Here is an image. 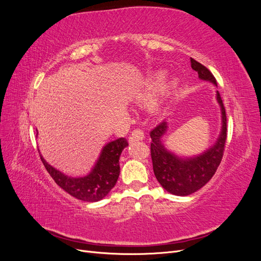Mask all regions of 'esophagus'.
Wrapping results in <instances>:
<instances>
[{"label":"esophagus","mask_w":261,"mask_h":261,"mask_svg":"<svg viewBox=\"0 0 261 261\" xmlns=\"http://www.w3.org/2000/svg\"><path fill=\"white\" fill-rule=\"evenodd\" d=\"M144 137H145V134H144L143 130H141V129H135V130H133L132 134H130L129 141H132V143H133V141L143 140Z\"/></svg>","instance_id":"obj_1"}]
</instances>
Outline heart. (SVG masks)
Returning a JSON list of instances; mask_svg holds the SVG:
<instances>
[{"mask_svg":"<svg viewBox=\"0 0 261 261\" xmlns=\"http://www.w3.org/2000/svg\"><path fill=\"white\" fill-rule=\"evenodd\" d=\"M164 77H165L164 73H161V72L156 73L153 76L150 77L145 86L144 90L138 93L137 100L139 102H141V103H149V102L151 101L153 94L161 88V86L164 81ZM176 86H177V81H173L170 84V88L173 89V88H175Z\"/></svg>","mask_w":261,"mask_h":261,"instance_id":"1","label":"heart"}]
</instances>
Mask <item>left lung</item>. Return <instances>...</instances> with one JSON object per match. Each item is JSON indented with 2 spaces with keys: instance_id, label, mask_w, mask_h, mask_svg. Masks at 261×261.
I'll return each instance as SVG.
<instances>
[{
  "instance_id": "left-lung-1",
  "label": "left lung",
  "mask_w": 261,
  "mask_h": 261,
  "mask_svg": "<svg viewBox=\"0 0 261 261\" xmlns=\"http://www.w3.org/2000/svg\"><path fill=\"white\" fill-rule=\"evenodd\" d=\"M192 68L198 73L200 80L211 82L217 86V81L210 70L191 58ZM217 100L222 113V129L217 143L203 153L192 158H179L162 144V137L168 129L167 122H162L150 133L152 141L150 145L153 172L155 178L165 191L176 195L187 196L198 191L206 185L219 167L224 153V147L227 136L226 114L223 101L219 91Z\"/></svg>"
}]
</instances>
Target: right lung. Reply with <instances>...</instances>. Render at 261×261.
<instances>
[{
	"instance_id": "obj_1",
	"label": "right lung",
	"mask_w": 261,
	"mask_h": 261,
	"mask_svg": "<svg viewBox=\"0 0 261 261\" xmlns=\"http://www.w3.org/2000/svg\"><path fill=\"white\" fill-rule=\"evenodd\" d=\"M127 146V140L123 137L106 145L92 171L83 177H70L63 174L51 167L41 154L40 158L46 171L62 189L77 199L94 202L105 198L116 184L120 175L118 160L124 148Z\"/></svg>"
}]
</instances>
